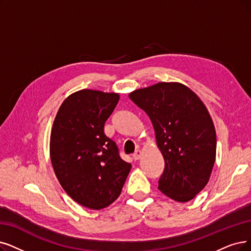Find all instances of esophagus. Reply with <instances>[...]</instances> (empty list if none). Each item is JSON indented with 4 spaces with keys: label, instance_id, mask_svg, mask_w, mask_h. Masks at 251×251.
<instances>
[{
    "label": "esophagus",
    "instance_id": "esophagus-1",
    "mask_svg": "<svg viewBox=\"0 0 251 251\" xmlns=\"http://www.w3.org/2000/svg\"><path fill=\"white\" fill-rule=\"evenodd\" d=\"M141 154H142V152H141V150H136V151L133 153V158L135 159V160H137V159H139L140 158V156H141Z\"/></svg>",
    "mask_w": 251,
    "mask_h": 251
}]
</instances>
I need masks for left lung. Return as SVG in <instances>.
<instances>
[{"instance_id": "8db88e82", "label": "left lung", "mask_w": 251, "mask_h": 251, "mask_svg": "<svg viewBox=\"0 0 251 251\" xmlns=\"http://www.w3.org/2000/svg\"><path fill=\"white\" fill-rule=\"evenodd\" d=\"M147 113L165 159L158 189L177 202H188L206 186L216 154V134L207 108L180 83L159 82L129 94Z\"/></svg>"}]
</instances>
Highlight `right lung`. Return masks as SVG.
Returning <instances> with one entry per match:
<instances>
[{"label":"right lung","mask_w":251,"mask_h":251,"mask_svg":"<svg viewBox=\"0 0 251 251\" xmlns=\"http://www.w3.org/2000/svg\"><path fill=\"white\" fill-rule=\"evenodd\" d=\"M118 100L117 94L82 89L65 100L52 126L50 157L54 173L65 192L89 209L112 204L132 168L104 133Z\"/></svg>","instance_id":"obj_1"}]
</instances>
